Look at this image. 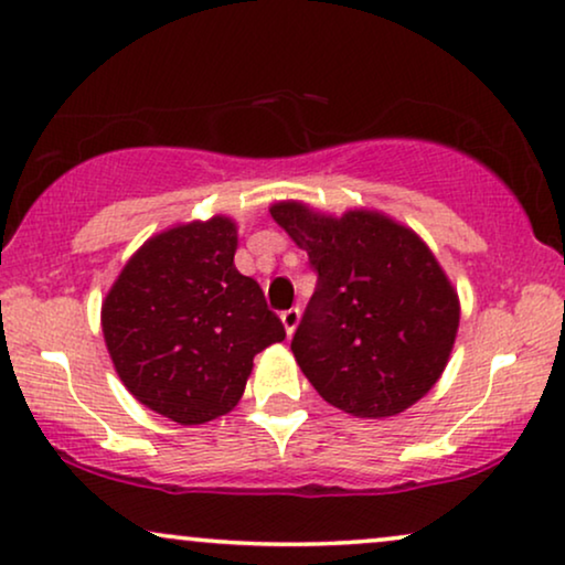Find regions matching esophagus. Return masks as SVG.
I'll use <instances>...</instances> for the list:
<instances>
[{
  "label": "esophagus",
  "instance_id": "1",
  "mask_svg": "<svg viewBox=\"0 0 565 565\" xmlns=\"http://www.w3.org/2000/svg\"><path fill=\"white\" fill-rule=\"evenodd\" d=\"M299 315H302L299 312V307H289V310L281 312V322H284V328H287L289 335L295 333V328L299 326Z\"/></svg>",
  "mask_w": 565,
  "mask_h": 565
}]
</instances>
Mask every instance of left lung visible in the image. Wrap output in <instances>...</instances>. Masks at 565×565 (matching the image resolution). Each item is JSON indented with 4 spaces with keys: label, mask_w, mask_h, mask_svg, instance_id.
Wrapping results in <instances>:
<instances>
[{
    "label": "left lung",
    "mask_w": 565,
    "mask_h": 565,
    "mask_svg": "<svg viewBox=\"0 0 565 565\" xmlns=\"http://www.w3.org/2000/svg\"><path fill=\"white\" fill-rule=\"evenodd\" d=\"M270 216L318 274L291 338L305 377L353 416L411 408L441 377L460 326V302L431 250L372 212L333 220L289 201Z\"/></svg>",
    "instance_id": "obj_1"
}]
</instances>
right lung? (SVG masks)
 I'll use <instances>...</instances> for the list:
<instances>
[{
  "label": "right lung",
  "mask_w": 565,
  "mask_h": 565,
  "mask_svg": "<svg viewBox=\"0 0 565 565\" xmlns=\"http://www.w3.org/2000/svg\"><path fill=\"white\" fill-rule=\"evenodd\" d=\"M235 250L227 216L172 227L126 263L103 302L120 382L183 426L235 408L255 353L287 335L258 281L235 268Z\"/></svg>",
  "instance_id": "1"
}]
</instances>
